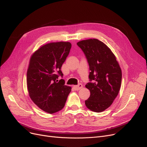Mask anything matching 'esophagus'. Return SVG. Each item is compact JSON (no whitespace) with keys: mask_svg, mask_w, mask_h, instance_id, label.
Masks as SVG:
<instances>
[{"mask_svg":"<svg viewBox=\"0 0 147 147\" xmlns=\"http://www.w3.org/2000/svg\"><path fill=\"white\" fill-rule=\"evenodd\" d=\"M73 88H74V89L75 90H80V89H81V88H82V85L81 84H79L78 85L73 86Z\"/></svg>","mask_w":147,"mask_h":147,"instance_id":"1","label":"esophagus"}]
</instances>
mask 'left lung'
<instances>
[{"label":"left lung","instance_id":"left-lung-1","mask_svg":"<svg viewBox=\"0 0 147 147\" xmlns=\"http://www.w3.org/2000/svg\"><path fill=\"white\" fill-rule=\"evenodd\" d=\"M77 45L85 54L90 70V82L85 85L90 96L85 101V105L94 112H102L118 95L122 82L121 69L115 54L98 39L81 40Z\"/></svg>","mask_w":147,"mask_h":147}]
</instances>
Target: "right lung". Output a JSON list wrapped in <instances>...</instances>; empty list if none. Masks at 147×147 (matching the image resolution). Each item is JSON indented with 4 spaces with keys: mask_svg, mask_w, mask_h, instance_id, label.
<instances>
[{
    "mask_svg": "<svg viewBox=\"0 0 147 147\" xmlns=\"http://www.w3.org/2000/svg\"><path fill=\"white\" fill-rule=\"evenodd\" d=\"M71 44L68 42L47 43L31 56L26 74L30 98L41 110L50 114L64 107L70 86L65 85L61 67L68 56Z\"/></svg>",
    "mask_w": 147,
    "mask_h": 147,
    "instance_id": "add662e5",
    "label": "right lung"
}]
</instances>
